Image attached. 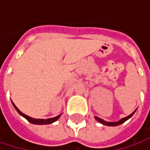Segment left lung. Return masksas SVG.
<instances>
[{
  "mask_svg": "<svg viewBox=\"0 0 150 150\" xmlns=\"http://www.w3.org/2000/svg\"><path fill=\"white\" fill-rule=\"evenodd\" d=\"M135 111H134L132 114H130L129 115H128L127 117H124V118H122V119H121L120 121H118V122H106L104 120H103V119H101V118H99V117H97V116H96V119L99 122H101V123H103V124H104V125H107V126H117V125H120V124H122V123H123L124 122H126L128 119H129L133 115H134V113H135Z\"/></svg>",
  "mask_w": 150,
  "mask_h": 150,
  "instance_id": "8db88e82",
  "label": "left lung"
}]
</instances>
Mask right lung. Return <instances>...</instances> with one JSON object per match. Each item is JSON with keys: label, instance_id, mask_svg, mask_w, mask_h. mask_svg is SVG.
Instances as JSON below:
<instances>
[{"label": "right lung", "instance_id": "obj_1", "mask_svg": "<svg viewBox=\"0 0 150 150\" xmlns=\"http://www.w3.org/2000/svg\"><path fill=\"white\" fill-rule=\"evenodd\" d=\"M14 107L15 108V109L17 110V112L21 115H22L24 118H26L29 122H31V123H33V124H41V125H42V124H50V123H52V122H55L56 120H58L59 119V117L61 116V115H59L58 116H56V117H54V118H49V119H35V118H32V117H29V116H28V115H26L25 114H23V113H21L18 108H17V107L15 106L14 103Z\"/></svg>", "mask_w": 150, "mask_h": 150}]
</instances>
